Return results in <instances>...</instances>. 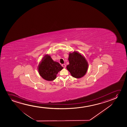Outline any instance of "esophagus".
I'll use <instances>...</instances> for the list:
<instances>
[{"label":"esophagus","instance_id":"obj_1","mask_svg":"<svg viewBox=\"0 0 127 127\" xmlns=\"http://www.w3.org/2000/svg\"><path fill=\"white\" fill-rule=\"evenodd\" d=\"M62 66H63V68H65V67H66V65H65V64H62Z\"/></svg>","mask_w":127,"mask_h":127}]
</instances>
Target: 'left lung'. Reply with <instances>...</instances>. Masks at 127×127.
Returning a JSON list of instances; mask_svg holds the SVG:
<instances>
[{"label":"left lung","mask_w":127,"mask_h":127,"mask_svg":"<svg viewBox=\"0 0 127 127\" xmlns=\"http://www.w3.org/2000/svg\"><path fill=\"white\" fill-rule=\"evenodd\" d=\"M68 60L69 64L66 68L72 76L81 78L86 74L89 64L83 56L77 52H74L69 54Z\"/></svg>","instance_id":"left-lung-1"}]
</instances>
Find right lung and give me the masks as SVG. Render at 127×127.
<instances>
[{
    "label": "right lung",
    "mask_w": 127,
    "mask_h": 127,
    "mask_svg": "<svg viewBox=\"0 0 127 127\" xmlns=\"http://www.w3.org/2000/svg\"><path fill=\"white\" fill-rule=\"evenodd\" d=\"M63 67L57 62L53 60L49 55H45L38 67V73L45 80L51 81L56 78V75Z\"/></svg>",
    "instance_id": "1"
}]
</instances>
